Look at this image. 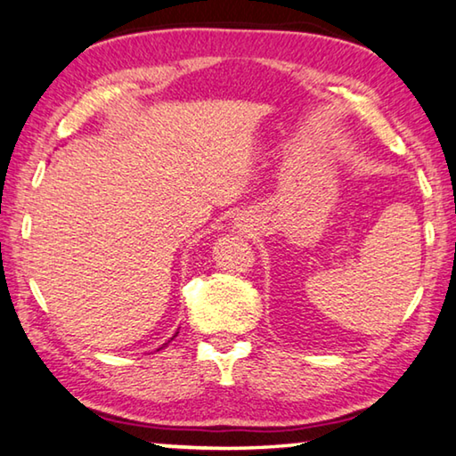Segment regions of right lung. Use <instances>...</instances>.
<instances>
[{
    "label": "right lung",
    "mask_w": 456,
    "mask_h": 456,
    "mask_svg": "<svg viewBox=\"0 0 456 456\" xmlns=\"http://www.w3.org/2000/svg\"><path fill=\"white\" fill-rule=\"evenodd\" d=\"M175 336H177V334H175ZM175 336H173V338H175ZM173 338H171V340H173Z\"/></svg>",
    "instance_id": "1"
}]
</instances>
